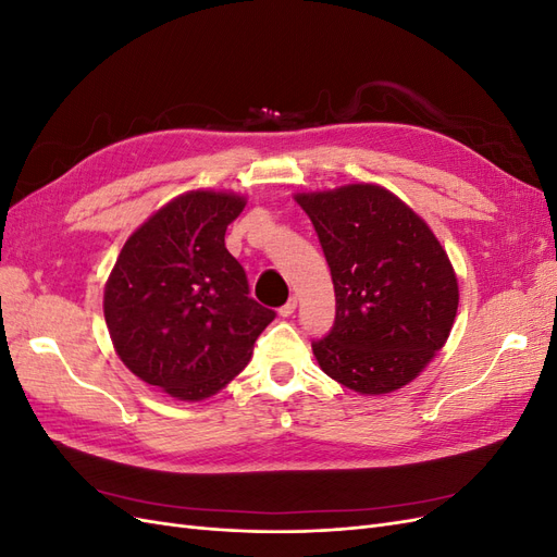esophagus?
<instances>
[{"instance_id": "34e87169", "label": "esophagus", "mask_w": 557, "mask_h": 557, "mask_svg": "<svg viewBox=\"0 0 557 557\" xmlns=\"http://www.w3.org/2000/svg\"><path fill=\"white\" fill-rule=\"evenodd\" d=\"M295 309H297V297L293 295L288 301H285V305L278 309V313L283 315V318H288V315H293L295 313Z\"/></svg>"}]
</instances>
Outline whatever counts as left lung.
<instances>
[{
  "label": "left lung",
  "mask_w": 557,
  "mask_h": 557,
  "mask_svg": "<svg viewBox=\"0 0 557 557\" xmlns=\"http://www.w3.org/2000/svg\"><path fill=\"white\" fill-rule=\"evenodd\" d=\"M334 283L332 330L311 342L323 372L383 395L416 379L458 313V278L420 218L379 185L297 195Z\"/></svg>",
  "instance_id": "1"
}]
</instances>
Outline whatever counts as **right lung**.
<instances>
[{
    "mask_svg": "<svg viewBox=\"0 0 557 557\" xmlns=\"http://www.w3.org/2000/svg\"><path fill=\"white\" fill-rule=\"evenodd\" d=\"M244 199L181 195L132 234L104 293L115 352L132 374L172 397L197 401L248 364L276 311L250 297L225 230Z\"/></svg>",
    "mask_w": 557,
    "mask_h": 557,
    "instance_id": "1",
    "label": "right lung"
}]
</instances>
